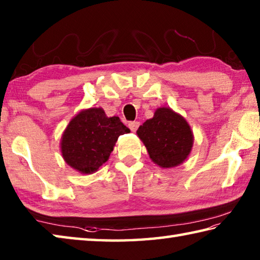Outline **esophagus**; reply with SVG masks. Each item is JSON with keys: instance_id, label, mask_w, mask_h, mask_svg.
<instances>
[{"instance_id": "1", "label": "esophagus", "mask_w": 260, "mask_h": 260, "mask_svg": "<svg viewBox=\"0 0 260 260\" xmlns=\"http://www.w3.org/2000/svg\"><path fill=\"white\" fill-rule=\"evenodd\" d=\"M139 126H140L139 121H131L128 124V127H129L132 132H136V129L139 128Z\"/></svg>"}]
</instances>
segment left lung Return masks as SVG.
Here are the masks:
<instances>
[{
  "label": "left lung",
  "mask_w": 260,
  "mask_h": 260,
  "mask_svg": "<svg viewBox=\"0 0 260 260\" xmlns=\"http://www.w3.org/2000/svg\"><path fill=\"white\" fill-rule=\"evenodd\" d=\"M136 134L148 150L150 159L161 168H173L185 161L194 141L185 118L167 107L158 108Z\"/></svg>",
  "instance_id": "1"
}]
</instances>
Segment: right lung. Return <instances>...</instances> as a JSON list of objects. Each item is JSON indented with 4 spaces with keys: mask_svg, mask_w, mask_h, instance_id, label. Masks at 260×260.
<instances>
[{
    "mask_svg": "<svg viewBox=\"0 0 260 260\" xmlns=\"http://www.w3.org/2000/svg\"><path fill=\"white\" fill-rule=\"evenodd\" d=\"M129 132L119 117H108L102 108L84 109L63 131L61 154L75 171L89 175L108 161L118 138Z\"/></svg>",
    "mask_w": 260,
    "mask_h": 260,
    "instance_id": "obj_1",
    "label": "right lung"
}]
</instances>
